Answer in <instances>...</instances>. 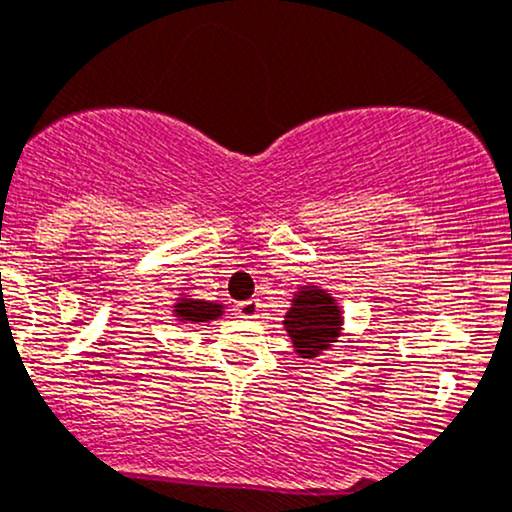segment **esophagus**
<instances>
[{"label": "esophagus", "instance_id": "obj_1", "mask_svg": "<svg viewBox=\"0 0 512 512\" xmlns=\"http://www.w3.org/2000/svg\"><path fill=\"white\" fill-rule=\"evenodd\" d=\"M234 309H237V314L241 319H256L258 309L261 307H258V300H244V302H239Z\"/></svg>", "mask_w": 512, "mask_h": 512}]
</instances>
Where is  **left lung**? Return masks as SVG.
<instances>
[{
	"instance_id": "8db88e82",
	"label": "left lung",
	"mask_w": 512,
	"mask_h": 512,
	"mask_svg": "<svg viewBox=\"0 0 512 512\" xmlns=\"http://www.w3.org/2000/svg\"><path fill=\"white\" fill-rule=\"evenodd\" d=\"M292 309L285 317V329L290 333L295 350L302 358H314L336 341L341 331V312L336 302L317 287H307L292 300Z\"/></svg>"
}]
</instances>
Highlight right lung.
<instances>
[{
	"instance_id": "add662e5",
	"label": "right lung",
	"mask_w": 512,
	"mask_h": 512,
	"mask_svg": "<svg viewBox=\"0 0 512 512\" xmlns=\"http://www.w3.org/2000/svg\"><path fill=\"white\" fill-rule=\"evenodd\" d=\"M176 314L181 319H191V321H208V319H217L222 314V304H210V302H193V300H183L179 307H176Z\"/></svg>"
}]
</instances>
